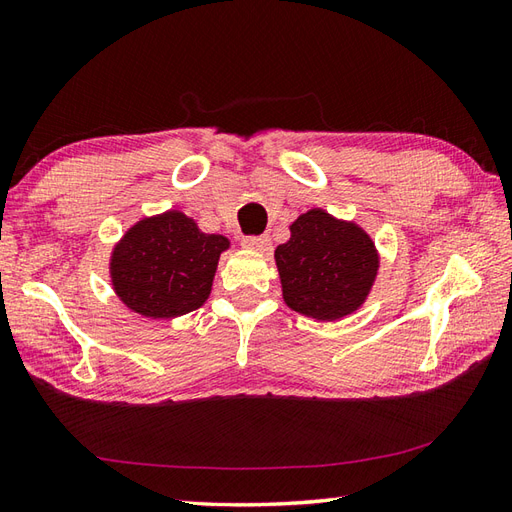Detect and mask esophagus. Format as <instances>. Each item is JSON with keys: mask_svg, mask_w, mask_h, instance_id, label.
<instances>
[{"mask_svg": "<svg viewBox=\"0 0 512 512\" xmlns=\"http://www.w3.org/2000/svg\"><path fill=\"white\" fill-rule=\"evenodd\" d=\"M243 247H247V250H256V252H267L271 247V239L267 237V234H258V237H245L243 241Z\"/></svg>", "mask_w": 512, "mask_h": 512, "instance_id": "1", "label": "esophagus"}]
</instances>
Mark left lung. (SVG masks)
Instances as JSON below:
<instances>
[{"instance_id": "1", "label": "left lung", "mask_w": 512, "mask_h": 512, "mask_svg": "<svg viewBox=\"0 0 512 512\" xmlns=\"http://www.w3.org/2000/svg\"><path fill=\"white\" fill-rule=\"evenodd\" d=\"M275 265L288 308L336 321L362 306L379 258L362 228L312 209L290 226V239L275 250Z\"/></svg>"}]
</instances>
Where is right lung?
<instances>
[{
    "instance_id": "add662e5",
    "label": "right lung",
    "mask_w": 512,
    "mask_h": 512,
    "mask_svg": "<svg viewBox=\"0 0 512 512\" xmlns=\"http://www.w3.org/2000/svg\"><path fill=\"white\" fill-rule=\"evenodd\" d=\"M222 234L200 232L178 211L137 222L112 256V284L122 303L148 319H172L209 299Z\"/></svg>"
}]
</instances>
